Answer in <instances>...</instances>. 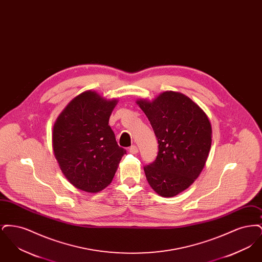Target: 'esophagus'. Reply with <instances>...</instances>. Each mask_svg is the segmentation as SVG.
<instances>
[{"label":"esophagus","mask_w":262,"mask_h":262,"mask_svg":"<svg viewBox=\"0 0 262 262\" xmlns=\"http://www.w3.org/2000/svg\"><path fill=\"white\" fill-rule=\"evenodd\" d=\"M128 151H129L132 154H137V152H138V149H137V147L136 145H132V146L129 147Z\"/></svg>","instance_id":"esophagus-1"}]
</instances>
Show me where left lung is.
I'll return each instance as SVG.
<instances>
[{"instance_id":"1","label":"left lung","mask_w":262,"mask_h":262,"mask_svg":"<svg viewBox=\"0 0 262 262\" xmlns=\"http://www.w3.org/2000/svg\"><path fill=\"white\" fill-rule=\"evenodd\" d=\"M137 104L149 120L158 139L155 161L144 167L152 189L172 198L193 184L203 170L211 147V123L187 95L165 91Z\"/></svg>"}]
</instances>
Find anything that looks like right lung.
Returning a JSON list of instances; mask_svg holds the SVG:
<instances>
[{"label": "right lung", "mask_w": 262, "mask_h": 262, "mask_svg": "<svg viewBox=\"0 0 262 262\" xmlns=\"http://www.w3.org/2000/svg\"><path fill=\"white\" fill-rule=\"evenodd\" d=\"M117 103L86 90L66 106L54 124V155L66 179L82 191L95 193L108 187L125 154L109 125Z\"/></svg>", "instance_id": "1"}]
</instances>
